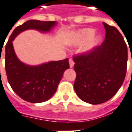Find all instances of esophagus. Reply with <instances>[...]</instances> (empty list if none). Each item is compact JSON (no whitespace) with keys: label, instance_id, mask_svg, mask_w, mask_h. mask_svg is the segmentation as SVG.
Segmentation results:
<instances>
[{"label":"esophagus","instance_id":"1","mask_svg":"<svg viewBox=\"0 0 132 132\" xmlns=\"http://www.w3.org/2000/svg\"><path fill=\"white\" fill-rule=\"evenodd\" d=\"M69 64H70V67L71 68L73 67V66H74V61H73V60L72 59H69Z\"/></svg>","mask_w":132,"mask_h":132}]
</instances>
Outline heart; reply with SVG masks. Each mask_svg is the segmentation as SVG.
<instances>
[{
  "label": "heart",
  "instance_id": "b5f03b06",
  "mask_svg": "<svg viewBox=\"0 0 132 132\" xmlns=\"http://www.w3.org/2000/svg\"><path fill=\"white\" fill-rule=\"evenodd\" d=\"M94 33V30L90 28H86L80 30L76 34V40L74 43L76 44H80L87 42L83 46V52H88L91 51L94 47L97 46L101 40V38L99 36L92 37Z\"/></svg>",
  "mask_w": 132,
  "mask_h": 132
}]
</instances>
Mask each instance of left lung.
<instances>
[{"label": "left lung", "instance_id": "1", "mask_svg": "<svg viewBox=\"0 0 132 132\" xmlns=\"http://www.w3.org/2000/svg\"><path fill=\"white\" fill-rule=\"evenodd\" d=\"M105 40L88 52L74 55V90L83 101L93 105L108 101L125 80L127 46L119 30L103 22Z\"/></svg>", "mask_w": 132, "mask_h": 132}]
</instances>
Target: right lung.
<instances>
[{
    "label": "right lung",
    "instance_id": "right-lung-1",
    "mask_svg": "<svg viewBox=\"0 0 132 132\" xmlns=\"http://www.w3.org/2000/svg\"><path fill=\"white\" fill-rule=\"evenodd\" d=\"M55 24V21L28 20L13 30L5 44V68L8 83L13 91L27 102H45L54 94L63 72L70 67L69 59L50 61L37 66H27L16 56L13 41L24 30L36 29L47 32Z\"/></svg>",
    "mask_w": 132,
    "mask_h": 132
}]
</instances>
